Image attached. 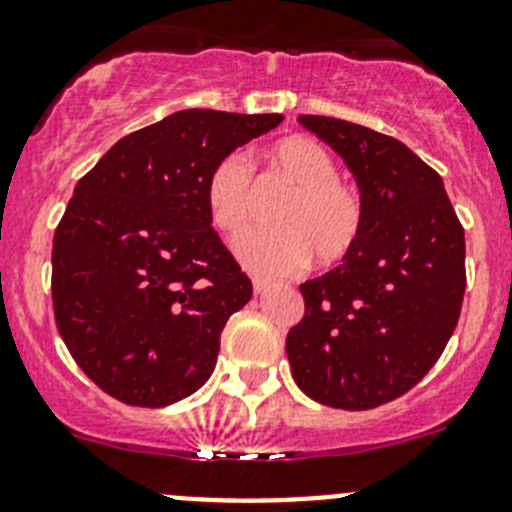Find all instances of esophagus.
I'll return each mask as SVG.
<instances>
[{
  "label": "esophagus",
  "mask_w": 512,
  "mask_h": 512,
  "mask_svg": "<svg viewBox=\"0 0 512 512\" xmlns=\"http://www.w3.org/2000/svg\"><path fill=\"white\" fill-rule=\"evenodd\" d=\"M252 288H255V293H265V290L270 288V280H267V278H255V280H252Z\"/></svg>",
  "instance_id": "1"
}]
</instances>
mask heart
I'll return each mask as SVG.
<instances>
[{"label":"heart","instance_id":"obj_1","mask_svg":"<svg viewBox=\"0 0 512 512\" xmlns=\"http://www.w3.org/2000/svg\"><path fill=\"white\" fill-rule=\"evenodd\" d=\"M270 168L290 183L293 193L278 206V229L250 232L234 245L247 270L257 275H288L313 255L321 265L344 260L365 227L359 193L336 176V160L311 137H283L267 150ZM209 219L227 237H237L252 222L255 191L252 168L239 153L224 155L209 170L204 186Z\"/></svg>","mask_w":512,"mask_h":512}]
</instances>
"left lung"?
Segmentation results:
<instances>
[{"mask_svg": "<svg viewBox=\"0 0 512 512\" xmlns=\"http://www.w3.org/2000/svg\"><path fill=\"white\" fill-rule=\"evenodd\" d=\"M298 122L352 170L365 227L342 265L301 285L306 313L285 354L308 398L370 411L408 393L454 334L464 229L439 173L400 140L319 114Z\"/></svg>", "mask_w": 512, "mask_h": 512, "instance_id": "left-lung-1", "label": "left lung"}]
</instances>
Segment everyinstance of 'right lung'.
<instances>
[{"mask_svg": "<svg viewBox=\"0 0 512 512\" xmlns=\"http://www.w3.org/2000/svg\"><path fill=\"white\" fill-rule=\"evenodd\" d=\"M280 122L183 109L122 137L76 183L53 237V311L104 393L163 408L211 377L252 283L211 227L206 176Z\"/></svg>", "mask_w": 512, "mask_h": 512, "instance_id": "add662e5", "label": "right lung"}]
</instances>
